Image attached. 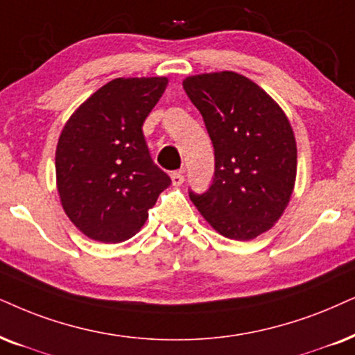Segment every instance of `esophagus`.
I'll use <instances>...</instances> for the list:
<instances>
[{"mask_svg":"<svg viewBox=\"0 0 355 355\" xmlns=\"http://www.w3.org/2000/svg\"><path fill=\"white\" fill-rule=\"evenodd\" d=\"M170 178H172V183L175 187H180L183 182H185V177H183L182 172H173L170 175Z\"/></svg>","mask_w":355,"mask_h":355,"instance_id":"obj_1","label":"esophagus"}]
</instances>
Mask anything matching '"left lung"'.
<instances>
[{"instance_id":"obj_1","label":"left lung","mask_w":355,"mask_h":355,"mask_svg":"<svg viewBox=\"0 0 355 355\" xmlns=\"http://www.w3.org/2000/svg\"><path fill=\"white\" fill-rule=\"evenodd\" d=\"M183 88L214 147L213 185L203 195L190 191L193 205L221 236L255 239L293 195L297 141L290 121L267 92L236 71L191 75Z\"/></svg>"}]
</instances>
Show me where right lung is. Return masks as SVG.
<instances>
[{"label": "right lung", "mask_w": 355, "mask_h": 355, "mask_svg": "<svg viewBox=\"0 0 355 355\" xmlns=\"http://www.w3.org/2000/svg\"><path fill=\"white\" fill-rule=\"evenodd\" d=\"M167 85V77L111 80L62 129L55 150L57 191L67 216L89 239L128 241L172 183L152 162L142 134Z\"/></svg>", "instance_id": "right-lung-1"}]
</instances>
